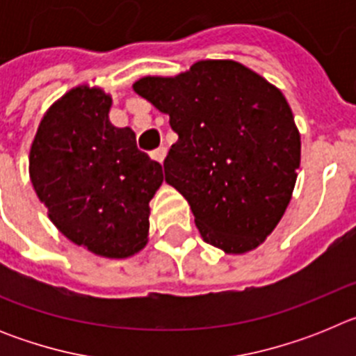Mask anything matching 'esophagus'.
<instances>
[{
  "instance_id": "34e87169",
  "label": "esophagus",
  "mask_w": 356,
  "mask_h": 356,
  "mask_svg": "<svg viewBox=\"0 0 356 356\" xmlns=\"http://www.w3.org/2000/svg\"><path fill=\"white\" fill-rule=\"evenodd\" d=\"M165 155H168V147H165V146H160L159 149H155L153 153H151V156H153V159H155L156 162H160V163L165 160Z\"/></svg>"
}]
</instances>
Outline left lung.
I'll return each mask as SVG.
<instances>
[{
    "label": "left lung",
    "instance_id": "left-lung-1",
    "mask_svg": "<svg viewBox=\"0 0 356 356\" xmlns=\"http://www.w3.org/2000/svg\"><path fill=\"white\" fill-rule=\"evenodd\" d=\"M134 90L178 134L165 181L188 201L203 241L228 254L257 250L287 210L301 160L282 90L235 60L139 78Z\"/></svg>",
    "mask_w": 356,
    "mask_h": 356
}]
</instances>
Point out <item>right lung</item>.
Listing matches in <instances>:
<instances>
[{
    "label": "right lung",
    "mask_w": 356,
    "mask_h": 356,
    "mask_svg": "<svg viewBox=\"0 0 356 356\" xmlns=\"http://www.w3.org/2000/svg\"><path fill=\"white\" fill-rule=\"evenodd\" d=\"M110 94L87 83L56 99L31 143L30 180L62 235L97 257L128 259L147 244L163 172L131 128L110 122Z\"/></svg>",
    "instance_id": "add662e5"
}]
</instances>
